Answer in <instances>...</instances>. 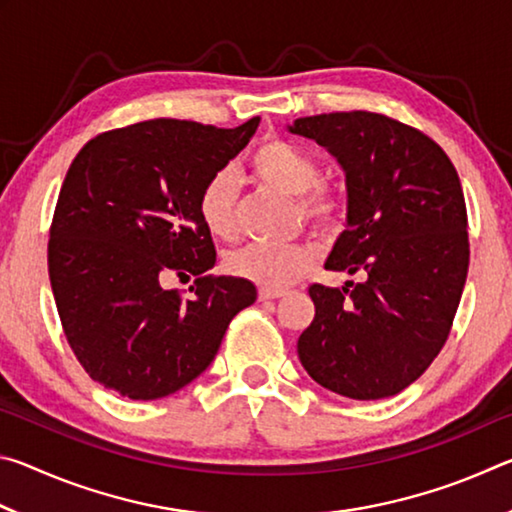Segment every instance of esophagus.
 Instances as JSON below:
<instances>
[{
    "mask_svg": "<svg viewBox=\"0 0 512 512\" xmlns=\"http://www.w3.org/2000/svg\"><path fill=\"white\" fill-rule=\"evenodd\" d=\"M277 298H284V291L280 289H259V300L268 302V300H277Z\"/></svg>",
    "mask_w": 512,
    "mask_h": 512,
    "instance_id": "1",
    "label": "esophagus"
}]
</instances>
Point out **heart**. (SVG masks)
<instances>
[{
	"instance_id": "heart-1",
	"label": "heart",
	"mask_w": 512,
	"mask_h": 512,
	"mask_svg": "<svg viewBox=\"0 0 512 512\" xmlns=\"http://www.w3.org/2000/svg\"><path fill=\"white\" fill-rule=\"evenodd\" d=\"M250 171L266 187L287 196H298L300 219L320 228H332L341 221L345 198L339 189L318 180L316 160L284 140H264L250 153ZM237 183L228 169L207 178L196 201V212L203 228L216 239L235 235ZM316 262V248L293 244L282 248L248 246L228 257L232 275L246 277L264 289H284L305 275Z\"/></svg>"
}]
</instances>
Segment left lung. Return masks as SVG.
Masks as SVG:
<instances>
[{"mask_svg": "<svg viewBox=\"0 0 512 512\" xmlns=\"http://www.w3.org/2000/svg\"><path fill=\"white\" fill-rule=\"evenodd\" d=\"M334 155L345 173V230L327 271L361 273L343 289L311 284L316 316L298 357L327 391L381 400L411 386L452 329L470 266L467 210L440 146L366 110L302 117L289 126Z\"/></svg>", "mask_w": 512, "mask_h": 512, "instance_id": "8db88e82", "label": "left lung"}]
</instances>
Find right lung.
Returning <instances> with one entry per match:
<instances>
[{"label": "right lung", "mask_w": 512, "mask_h": 512, "mask_svg": "<svg viewBox=\"0 0 512 512\" xmlns=\"http://www.w3.org/2000/svg\"><path fill=\"white\" fill-rule=\"evenodd\" d=\"M151 119L83 146L60 187L49 230V280L69 348L85 372L128 400L180 391L210 366L230 320L257 300L244 277L207 271L212 235L196 201L255 135ZM171 274L196 276L185 299Z\"/></svg>", "instance_id": "add662e5"}]
</instances>
